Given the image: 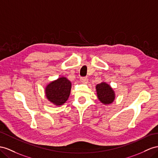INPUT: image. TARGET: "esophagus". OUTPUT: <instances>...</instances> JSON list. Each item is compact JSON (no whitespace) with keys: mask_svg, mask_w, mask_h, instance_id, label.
Here are the masks:
<instances>
[{"mask_svg":"<svg viewBox=\"0 0 158 158\" xmlns=\"http://www.w3.org/2000/svg\"><path fill=\"white\" fill-rule=\"evenodd\" d=\"M81 81L83 83H87L88 81V78L87 77H81Z\"/></svg>","mask_w":158,"mask_h":158,"instance_id":"1","label":"esophagus"}]
</instances>
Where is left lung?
<instances>
[{"mask_svg": "<svg viewBox=\"0 0 158 158\" xmlns=\"http://www.w3.org/2000/svg\"><path fill=\"white\" fill-rule=\"evenodd\" d=\"M97 94L100 102L104 104L111 103L115 99V94L112 88L106 83H101L96 86Z\"/></svg>", "mask_w": 158, "mask_h": 158, "instance_id": "8db88e82", "label": "left lung"}]
</instances>
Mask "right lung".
I'll list each match as a JSON object with an SVG mask.
<instances>
[{"mask_svg": "<svg viewBox=\"0 0 158 158\" xmlns=\"http://www.w3.org/2000/svg\"><path fill=\"white\" fill-rule=\"evenodd\" d=\"M71 88V82L63 77L48 85L45 90L46 96L51 102L56 106H61L68 99Z\"/></svg>", "mask_w": 158, "mask_h": 158, "instance_id": "1", "label": "right lung"}]
</instances>
